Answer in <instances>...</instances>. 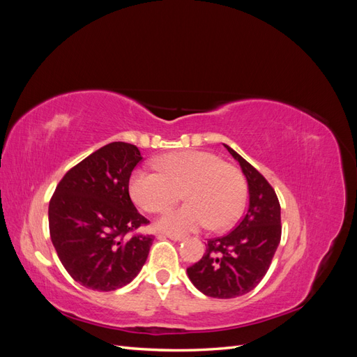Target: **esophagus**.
Segmentation results:
<instances>
[{"instance_id":"34e87169","label":"esophagus","mask_w":357,"mask_h":357,"mask_svg":"<svg viewBox=\"0 0 357 357\" xmlns=\"http://www.w3.org/2000/svg\"><path fill=\"white\" fill-rule=\"evenodd\" d=\"M159 236H165V238H169V240H172V241H181V240H183V235L169 234V232H160Z\"/></svg>"}]
</instances>
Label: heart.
<instances>
[{
  "mask_svg": "<svg viewBox=\"0 0 357 357\" xmlns=\"http://www.w3.org/2000/svg\"><path fill=\"white\" fill-rule=\"evenodd\" d=\"M158 171L137 168L129 177V195L147 213H162L183 197L180 208L158 223L169 232L197 231L208 225L222 231L240 218L247 197L243 172L204 150H178L155 162Z\"/></svg>",
  "mask_w": 357,
  "mask_h": 357,
  "instance_id": "heart-1",
  "label": "heart"
}]
</instances>
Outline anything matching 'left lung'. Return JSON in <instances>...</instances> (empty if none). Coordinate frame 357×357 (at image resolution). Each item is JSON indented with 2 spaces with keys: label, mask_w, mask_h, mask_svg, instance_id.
I'll return each instance as SVG.
<instances>
[{
  "label": "left lung",
  "mask_w": 357,
  "mask_h": 357,
  "mask_svg": "<svg viewBox=\"0 0 357 357\" xmlns=\"http://www.w3.org/2000/svg\"><path fill=\"white\" fill-rule=\"evenodd\" d=\"M248 183L250 202L243 219L223 236L211 238L188 275L204 295L229 299L248 294L265 277L282 240V214L275 190L253 165L231 147Z\"/></svg>",
  "instance_id": "obj_1"
}]
</instances>
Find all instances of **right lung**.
Instances as JSON below:
<instances>
[{
	"instance_id": "right-lung-1",
	"label": "right lung",
	"mask_w": 357,
	"mask_h": 357,
	"mask_svg": "<svg viewBox=\"0 0 357 357\" xmlns=\"http://www.w3.org/2000/svg\"><path fill=\"white\" fill-rule=\"evenodd\" d=\"M143 160L137 146L114 142L74 165L49 202V231L67 273L82 286L110 291L131 283L153 235L129 197V177Z\"/></svg>"
}]
</instances>
